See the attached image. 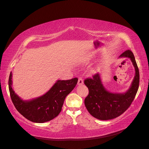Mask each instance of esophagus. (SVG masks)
Listing matches in <instances>:
<instances>
[{"instance_id": "obj_1", "label": "esophagus", "mask_w": 149, "mask_h": 149, "mask_svg": "<svg viewBox=\"0 0 149 149\" xmlns=\"http://www.w3.org/2000/svg\"><path fill=\"white\" fill-rule=\"evenodd\" d=\"M83 84V78H79L78 79V85H81V84Z\"/></svg>"}]
</instances>
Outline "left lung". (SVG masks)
Wrapping results in <instances>:
<instances>
[{"label":"left lung","mask_w":149,"mask_h":149,"mask_svg":"<svg viewBox=\"0 0 149 149\" xmlns=\"http://www.w3.org/2000/svg\"><path fill=\"white\" fill-rule=\"evenodd\" d=\"M129 58L135 68L136 74L131 86L124 93H113L104 86L100 74H94L92 78L84 80L89 94L84 100L87 110L94 118L105 120L114 119L127 110L134 100L139 86V71L133 53L128 49L119 58Z\"/></svg>","instance_id":"obj_1"}]
</instances>
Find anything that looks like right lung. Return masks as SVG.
<instances>
[{"label":"right lung","instance_id":"add662e5","mask_svg":"<svg viewBox=\"0 0 149 149\" xmlns=\"http://www.w3.org/2000/svg\"><path fill=\"white\" fill-rule=\"evenodd\" d=\"M12 74L8 79V88L11 100L17 110L28 120L43 123L52 120L60 114L65 99L76 86L78 78L58 80L49 91L43 96L30 100H23L12 88Z\"/></svg>","mask_w":149,"mask_h":149}]
</instances>
